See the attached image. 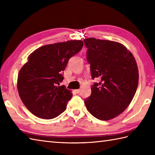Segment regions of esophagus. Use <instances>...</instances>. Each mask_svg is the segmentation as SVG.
<instances>
[{
  "instance_id": "esophagus-1",
  "label": "esophagus",
  "mask_w": 155,
  "mask_h": 155,
  "mask_svg": "<svg viewBox=\"0 0 155 155\" xmlns=\"http://www.w3.org/2000/svg\"><path fill=\"white\" fill-rule=\"evenodd\" d=\"M74 91H75V93H77V94H78V93H81V90H80V89L74 90Z\"/></svg>"
}]
</instances>
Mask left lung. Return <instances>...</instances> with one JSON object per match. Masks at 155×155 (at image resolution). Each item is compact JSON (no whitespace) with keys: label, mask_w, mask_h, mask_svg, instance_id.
<instances>
[{"label":"left lung","mask_w":155,"mask_h":155,"mask_svg":"<svg viewBox=\"0 0 155 155\" xmlns=\"http://www.w3.org/2000/svg\"><path fill=\"white\" fill-rule=\"evenodd\" d=\"M84 41L92 78L101 79L91 87L84 104L95 118L110 120L126 109L135 94L139 84L135 58L119 42L95 38Z\"/></svg>","instance_id":"1"}]
</instances>
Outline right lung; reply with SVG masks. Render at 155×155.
Here are the masks:
<instances>
[{
    "instance_id": "right-lung-1",
    "label": "right lung",
    "mask_w": 155,
    "mask_h": 155,
    "mask_svg": "<svg viewBox=\"0 0 155 155\" xmlns=\"http://www.w3.org/2000/svg\"><path fill=\"white\" fill-rule=\"evenodd\" d=\"M83 47L74 40L47 45L28 56V62L19 71L18 94L23 104L35 116L52 119L66 110L72 94L65 86L62 73L68 60Z\"/></svg>"
}]
</instances>
